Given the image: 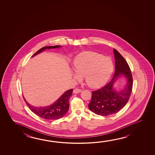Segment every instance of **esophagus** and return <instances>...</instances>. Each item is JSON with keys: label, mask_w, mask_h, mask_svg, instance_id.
<instances>
[{"label": "esophagus", "mask_w": 155, "mask_h": 155, "mask_svg": "<svg viewBox=\"0 0 155 155\" xmlns=\"http://www.w3.org/2000/svg\"><path fill=\"white\" fill-rule=\"evenodd\" d=\"M81 89H78V88H76V89H74V93H75V94H77V93H79V92H81Z\"/></svg>", "instance_id": "obj_1"}]
</instances>
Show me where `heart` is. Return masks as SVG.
<instances>
[{
	"mask_svg": "<svg viewBox=\"0 0 155 155\" xmlns=\"http://www.w3.org/2000/svg\"><path fill=\"white\" fill-rule=\"evenodd\" d=\"M74 78L79 80L85 77L87 85L93 88L102 87L110 76L114 65L110 58L96 52H82L74 58Z\"/></svg>",
	"mask_w": 155,
	"mask_h": 155,
	"instance_id": "obj_1",
	"label": "heart"
}]
</instances>
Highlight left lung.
<instances>
[{"instance_id": "8db88e82", "label": "left lung", "mask_w": 155, "mask_h": 155, "mask_svg": "<svg viewBox=\"0 0 155 155\" xmlns=\"http://www.w3.org/2000/svg\"><path fill=\"white\" fill-rule=\"evenodd\" d=\"M113 52L115 59L114 76L105 86L92 91L91 100L88 105L92 112L102 116L115 114L122 109L130 99L133 87V78L128 63L117 50L113 49ZM121 75L127 78L128 84L124 90L117 92L112 86Z\"/></svg>"}]
</instances>
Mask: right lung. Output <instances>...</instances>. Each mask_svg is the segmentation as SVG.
<instances>
[{
	"label": "right lung",
	"instance_id": "add662e5",
	"mask_svg": "<svg viewBox=\"0 0 155 155\" xmlns=\"http://www.w3.org/2000/svg\"><path fill=\"white\" fill-rule=\"evenodd\" d=\"M60 47L61 46L58 45L54 46L44 47L36 52L32 57L38 54L45 49L56 48ZM72 89L66 91L55 102L53 103L51 106L44 107H33L28 103L25 98L23 97V98L25 102L30 110L38 117L45 119L56 120L62 117L68 111L69 108V99L71 95H72Z\"/></svg>",
	"mask_w": 155,
	"mask_h": 155
}]
</instances>
